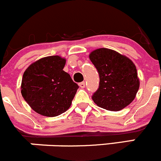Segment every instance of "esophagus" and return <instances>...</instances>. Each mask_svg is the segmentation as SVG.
Instances as JSON below:
<instances>
[{
    "label": "esophagus",
    "instance_id": "esophagus-1",
    "mask_svg": "<svg viewBox=\"0 0 161 161\" xmlns=\"http://www.w3.org/2000/svg\"><path fill=\"white\" fill-rule=\"evenodd\" d=\"M79 86H80V87H81V88H84L85 87V82L83 81V82L79 83Z\"/></svg>",
    "mask_w": 161,
    "mask_h": 161
}]
</instances>
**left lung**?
<instances>
[{
	"mask_svg": "<svg viewBox=\"0 0 161 161\" xmlns=\"http://www.w3.org/2000/svg\"><path fill=\"white\" fill-rule=\"evenodd\" d=\"M89 58L99 74V86L92 95L94 103L110 111L124 109L135 99L139 79L130 58L116 51L98 48Z\"/></svg>",
	"mask_w": 161,
	"mask_h": 161,
	"instance_id": "1",
	"label": "left lung"
}]
</instances>
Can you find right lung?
<instances>
[{
  "label": "right lung",
  "instance_id": "add662e5",
  "mask_svg": "<svg viewBox=\"0 0 161 161\" xmlns=\"http://www.w3.org/2000/svg\"><path fill=\"white\" fill-rule=\"evenodd\" d=\"M66 59L58 55L44 57L25 70L21 93L37 114L56 117L71 106L79 86L63 70Z\"/></svg>",
  "mask_w": 161,
  "mask_h": 161
}]
</instances>
